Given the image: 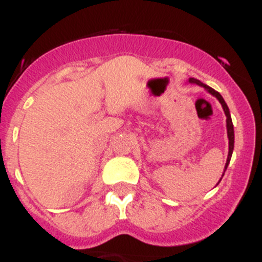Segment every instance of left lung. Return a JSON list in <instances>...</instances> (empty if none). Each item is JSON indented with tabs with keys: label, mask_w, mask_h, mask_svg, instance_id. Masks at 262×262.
I'll use <instances>...</instances> for the list:
<instances>
[{
	"label": "left lung",
	"mask_w": 262,
	"mask_h": 262,
	"mask_svg": "<svg viewBox=\"0 0 262 262\" xmlns=\"http://www.w3.org/2000/svg\"><path fill=\"white\" fill-rule=\"evenodd\" d=\"M188 81L192 82V84H198V85H200V86L205 88V89L208 90V92L210 93V94H213L214 97L218 98V100L220 102V104H222L223 110H224L225 116H227V132H228V139H229V152H228V159H227V163H225V169H227L228 164H229V162H230V158H232L233 147H234V130H233V123H232V118H230L229 108H228L227 103L224 102V99H223L222 95H220L218 92H215V90H214V89H211L210 86H208V85L203 84V82H201L200 80L193 79V77H190V80H188ZM225 169H224V172H225Z\"/></svg>",
	"instance_id": "8db88e82"
}]
</instances>
